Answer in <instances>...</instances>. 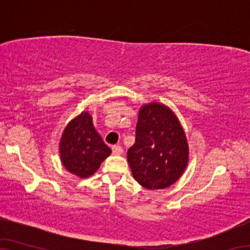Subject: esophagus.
I'll use <instances>...</instances> for the list:
<instances>
[{"label": "esophagus", "instance_id": "obj_1", "mask_svg": "<svg viewBox=\"0 0 250 250\" xmlns=\"http://www.w3.org/2000/svg\"><path fill=\"white\" fill-rule=\"evenodd\" d=\"M111 149H112V153L116 156H119L123 153V148L121 146H114Z\"/></svg>", "mask_w": 250, "mask_h": 250}]
</instances>
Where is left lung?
Instances as JSON below:
<instances>
[{"mask_svg": "<svg viewBox=\"0 0 250 250\" xmlns=\"http://www.w3.org/2000/svg\"><path fill=\"white\" fill-rule=\"evenodd\" d=\"M188 158L186 134L173 111L156 102L143 105L127 151L133 177L146 189H165L180 179Z\"/></svg>", "mask_w": 250, "mask_h": 250, "instance_id": "obj_1", "label": "left lung"}]
</instances>
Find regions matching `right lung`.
<instances>
[{"instance_id": "add662e5", "label": "right lung", "mask_w": 250, "mask_h": 250, "mask_svg": "<svg viewBox=\"0 0 250 250\" xmlns=\"http://www.w3.org/2000/svg\"><path fill=\"white\" fill-rule=\"evenodd\" d=\"M111 153L95 131L88 112H82L64 128L60 141L61 162L67 170L85 179L97 172Z\"/></svg>"}]
</instances>
